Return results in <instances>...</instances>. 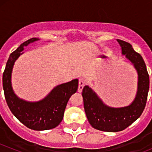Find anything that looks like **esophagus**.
Masks as SVG:
<instances>
[{"label":"esophagus","mask_w":152,"mask_h":152,"mask_svg":"<svg viewBox=\"0 0 152 152\" xmlns=\"http://www.w3.org/2000/svg\"><path fill=\"white\" fill-rule=\"evenodd\" d=\"M86 84V80H84V78H80L79 79V82H78V90H77V91H78L79 93H80L81 91H82L83 90V88H84V86Z\"/></svg>","instance_id":"34e87169"}]
</instances>
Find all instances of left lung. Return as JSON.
Segmentation results:
<instances>
[{
  "instance_id": "8db88e82",
  "label": "left lung",
  "mask_w": 152,
  "mask_h": 152,
  "mask_svg": "<svg viewBox=\"0 0 152 152\" xmlns=\"http://www.w3.org/2000/svg\"><path fill=\"white\" fill-rule=\"evenodd\" d=\"M117 41L121 45L123 54L134 64L139 75L135 100L128 107L111 108L103 104L88 86H84L82 91L84 110L90 124L96 129L111 132L124 130L139 118L145 107L149 90V75L142 56L127 42Z\"/></svg>"
}]
</instances>
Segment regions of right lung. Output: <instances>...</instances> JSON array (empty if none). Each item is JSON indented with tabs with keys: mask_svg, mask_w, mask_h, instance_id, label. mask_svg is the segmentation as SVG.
Masks as SVG:
<instances>
[{
	"mask_svg": "<svg viewBox=\"0 0 152 152\" xmlns=\"http://www.w3.org/2000/svg\"><path fill=\"white\" fill-rule=\"evenodd\" d=\"M39 39L32 38L24 42L10 54L3 74V88L7 103L12 113L27 128L40 131L56 128L62 121L68 100L77 91L78 80L75 79L58 85L45 99L36 103L19 99L11 87L12 68L14 61L21 55L23 47Z\"/></svg>",
	"mask_w": 152,
	"mask_h": 152,
	"instance_id": "add662e5",
	"label": "right lung"
}]
</instances>
